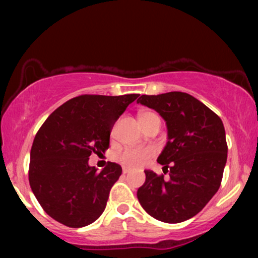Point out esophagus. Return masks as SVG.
<instances>
[{
	"label": "esophagus",
	"mask_w": 258,
	"mask_h": 258,
	"mask_svg": "<svg viewBox=\"0 0 258 258\" xmlns=\"http://www.w3.org/2000/svg\"><path fill=\"white\" fill-rule=\"evenodd\" d=\"M123 174H128V172L130 171V169L129 168H125V167H123Z\"/></svg>",
	"instance_id": "obj_1"
}]
</instances>
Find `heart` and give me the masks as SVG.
Here are the masks:
<instances>
[{
	"label": "heart",
	"instance_id": "1",
	"mask_svg": "<svg viewBox=\"0 0 258 258\" xmlns=\"http://www.w3.org/2000/svg\"><path fill=\"white\" fill-rule=\"evenodd\" d=\"M155 115L151 111H141L140 119L147 118L149 116ZM154 156V150L151 148H133V149H125L118 155V160L123 164L130 168L142 167Z\"/></svg>",
	"mask_w": 258,
	"mask_h": 258
}]
</instances>
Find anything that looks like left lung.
<instances>
[{
	"instance_id": "8db88e82",
	"label": "left lung",
	"mask_w": 258,
	"mask_h": 258,
	"mask_svg": "<svg viewBox=\"0 0 258 258\" xmlns=\"http://www.w3.org/2000/svg\"><path fill=\"white\" fill-rule=\"evenodd\" d=\"M137 103L158 112L167 125V143L157 158L169 172L144 170L146 182L137 190L140 204L165 223L195 216L221 185L228 147L222 119L206 104L181 91L142 95Z\"/></svg>"
}]
</instances>
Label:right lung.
I'll return each instance as SVG.
<instances>
[{"label":"right lung","instance_id":"obj_1","mask_svg":"<svg viewBox=\"0 0 258 258\" xmlns=\"http://www.w3.org/2000/svg\"><path fill=\"white\" fill-rule=\"evenodd\" d=\"M137 97L82 95L63 103L42 124L30 150L29 183L55 221L82 228L104 211L122 168L109 162L98 172L88 161L91 153L108 149L115 122Z\"/></svg>","mask_w":258,"mask_h":258}]
</instances>
